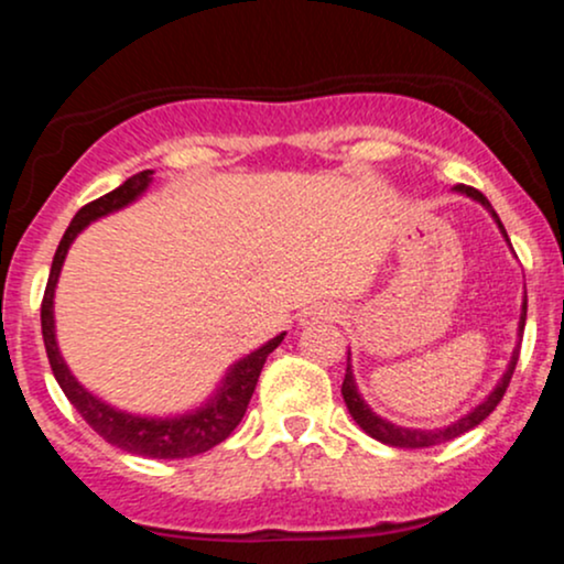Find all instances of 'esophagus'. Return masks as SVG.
I'll list each match as a JSON object with an SVG mask.
<instances>
[{
  "label": "esophagus",
  "instance_id": "obj_1",
  "mask_svg": "<svg viewBox=\"0 0 564 564\" xmlns=\"http://www.w3.org/2000/svg\"><path fill=\"white\" fill-rule=\"evenodd\" d=\"M334 318V307H328V304H313V307L302 310L300 313V326H315V323L321 321H328Z\"/></svg>",
  "mask_w": 564,
  "mask_h": 564
}]
</instances>
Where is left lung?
Masks as SVG:
<instances>
[{
  "mask_svg": "<svg viewBox=\"0 0 564 564\" xmlns=\"http://www.w3.org/2000/svg\"><path fill=\"white\" fill-rule=\"evenodd\" d=\"M453 191L462 193V196H467L471 200H477V204H480V206H485V209H488V215L494 217V223L498 225V230H501L503 241L509 243V236H507V230H503L501 219H498V215L494 212V206H490V200L485 198L480 191H475V187H469V185H456V187H453ZM525 315H528V300H522L520 323H517V336H520V339H517L514 352H511V358H509V364H507V371H503L501 379L496 381L494 390L485 394V398L475 408H471V411L464 413V416H458L456 422H451V424H445V426H435V430H419V426H400V424H392L390 419L379 416V413L366 403L364 394L358 392V381H355V373H352V352H349V349H347V373H345V381H341V398H345L349 416H352L355 422L360 424V430H364L366 435H371L373 440H379V443H384V445H394V448H430V445L448 443V440L464 435V432H469V430H475L477 424L485 422V419H488L490 413H494V408L501 403L503 392H507L511 373H514L517 358H520V341H522V332H525Z\"/></svg>",
  "mask_w": 564,
  "mask_h": 564,
  "instance_id": "1",
  "label": "left lung"
}]
</instances>
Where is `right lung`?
<instances>
[{
  "mask_svg": "<svg viewBox=\"0 0 564 564\" xmlns=\"http://www.w3.org/2000/svg\"><path fill=\"white\" fill-rule=\"evenodd\" d=\"M151 183L153 170L134 174V177H129L127 183L116 187V191L106 193V196L93 200V204L82 206V209L76 212V217L70 219L68 230L63 232L61 243H57L53 270H50L47 289H44L42 336L57 384L66 392L70 405L82 413L84 422L93 426L106 443H111L116 448L127 453H134V456L187 458L215 448V445L223 443V440L236 430L238 422L243 419L246 408H249L251 394H254L264 360H268V355L281 345L286 332L273 336V339H268L257 349H251V352L243 355L241 360H236V364L225 371V377L217 381L215 392H212L204 403L191 408V411L174 413V416H148V413H132L124 411V408H116L108 403V400L89 392L87 387L74 377L66 358H63L61 347H57L55 334V289L57 278H61L63 262H66L70 243L76 241V236H79L84 228H89L97 219L113 215V212L127 209L129 204H134V200L145 196Z\"/></svg>",
  "mask_w": 564,
  "mask_h": 564,
  "instance_id": "right-lung-1",
  "label": "right lung"
}]
</instances>
